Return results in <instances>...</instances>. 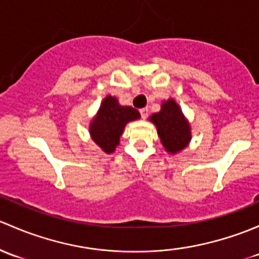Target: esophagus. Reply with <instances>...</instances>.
<instances>
[{
  "mask_svg": "<svg viewBox=\"0 0 259 259\" xmlns=\"http://www.w3.org/2000/svg\"><path fill=\"white\" fill-rule=\"evenodd\" d=\"M140 113H141V117H142L143 119H146V117L148 116V108H141Z\"/></svg>",
  "mask_w": 259,
  "mask_h": 259,
  "instance_id": "obj_1",
  "label": "esophagus"
}]
</instances>
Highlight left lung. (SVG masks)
<instances>
[{"label":"left lung","mask_w":259,"mask_h":259,"mask_svg":"<svg viewBox=\"0 0 259 259\" xmlns=\"http://www.w3.org/2000/svg\"><path fill=\"white\" fill-rule=\"evenodd\" d=\"M148 119L156 126L162 146L168 153H180L191 142V124L173 98L163 101L161 111L152 114Z\"/></svg>","instance_id":"left-lung-1"}]
</instances>
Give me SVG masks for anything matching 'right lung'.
Returning a JSON list of instances; mask_svg holds the SVG:
<instances>
[{
    "label": "right lung",
    "mask_w": 259,
    "mask_h": 259,
    "mask_svg": "<svg viewBox=\"0 0 259 259\" xmlns=\"http://www.w3.org/2000/svg\"><path fill=\"white\" fill-rule=\"evenodd\" d=\"M140 112L130 106L119 105L118 100L108 95L103 98L97 113L90 123L93 142L106 153H113L128 122L140 119Z\"/></svg>",
    "instance_id": "right-lung-1"
}]
</instances>
